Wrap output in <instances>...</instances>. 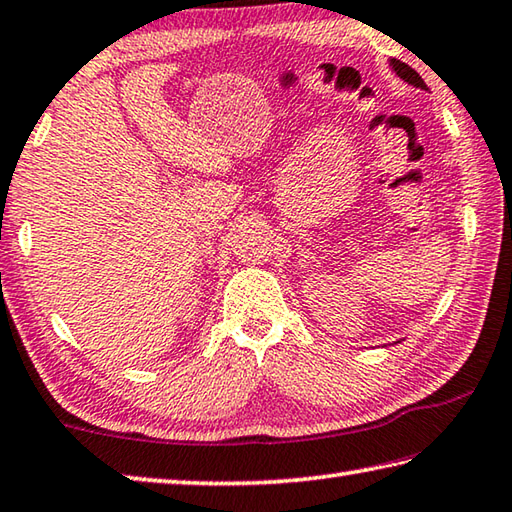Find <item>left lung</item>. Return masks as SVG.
Here are the masks:
<instances>
[{"label":"left lung","mask_w":512,"mask_h":512,"mask_svg":"<svg viewBox=\"0 0 512 512\" xmlns=\"http://www.w3.org/2000/svg\"><path fill=\"white\" fill-rule=\"evenodd\" d=\"M389 64H392V69H394V73L398 78H403L407 85H412V87H418V89H427V85L423 82V78L418 76V73L410 67V64H405V62H401V60H389Z\"/></svg>","instance_id":"8db88e82"}]
</instances>
